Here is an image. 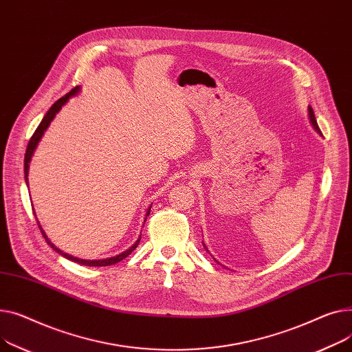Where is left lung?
<instances>
[{
  "instance_id": "obj_1",
  "label": "left lung",
  "mask_w": 352,
  "mask_h": 352,
  "mask_svg": "<svg viewBox=\"0 0 352 352\" xmlns=\"http://www.w3.org/2000/svg\"><path fill=\"white\" fill-rule=\"evenodd\" d=\"M308 116H309V120H311V123H313V126H314V129L318 132V133H321V131H320V128H318V123H317V119H316V115H314V111H313V108L309 107L308 108ZM204 245V244H203Z\"/></svg>"
}]
</instances>
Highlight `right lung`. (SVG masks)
<instances>
[{
    "mask_svg": "<svg viewBox=\"0 0 352 352\" xmlns=\"http://www.w3.org/2000/svg\"><path fill=\"white\" fill-rule=\"evenodd\" d=\"M79 91V87H75L74 89H71V92H68L65 96H62V98H59L54 105L50 108V111L45 113V116L43 118V120H41V123L38 125V128H36V131L34 132V135L31 136V139H30V142H28V146H27V152H25V159H24V173H25V182H27V179H28V168H30V162H31V157H32V153H34V151H35V148H36V144H38V142L41 140V138H43V135H44V132L47 131V128L50 126V123H51V120L55 118V115L59 112V109L65 105V103L68 102V99L72 96V95H75L76 92ZM28 183V182H27ZM149 213H151V209L148 210V216H149ZM36 223H38V220H36ZM38 227H39V230H41V233H43V236H44V239L47 240V243L52 247V249L56 252V253H59L60 256H64L65 258H68V260H72V261H75V263H78V264H84V265H91V267H103V265H112V264H115V263H118V261H120V260H123V258H126L135 249L138 247V244H139V241H140V237L138 239V241L132 245V247H129V249L126 250V252H123V253H120L119 256H116V257H111V258H105V260H82V258H78V257H74V256H71V254H67V253H64V252H60L58 247H55L50 240H48V237L45 236V232L41 229V226H39V223H38Z\"/></svg>",
    "mask_w": 352,
    "mask_h": 352,
    "instance_id": "right-lung-1",
    "label": "right lung"
}]
</instances>
